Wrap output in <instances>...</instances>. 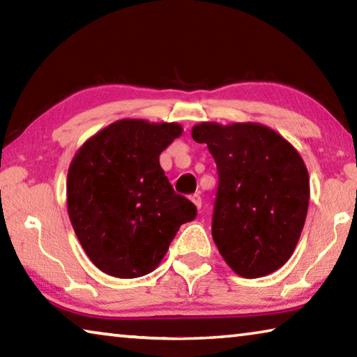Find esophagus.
I'll return each instance as SVG.
<instances>
[{"instance_id":"34e87169","label":"esophagus","mask_w":357,"mask_h":357,"mask_svg":"<svg viewBox=\"0 0 357 357\" xmlns=\"http://www.w3.org/2000/svg\"><path fill=\"white\" fill-rule=\"evenodd\" d=\"M190 202H192L193 204H195L197 209L202 208V197L198 195V193H193V195L190 197Z\"/></svg>"}]
</instances>
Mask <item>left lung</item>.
Listing matches in <instances>:
<instances>
[{"label": "left lung", "mask_w": 357, "mask_h": 357, "mask_svg": "<svg viewBox=\"0 0 357 357\" xmlns=\"http://www.w3.org/2000/svg\"><path fill=\"white\" fill-rule=\"evenodd\" d=\"M192 138L206 143L219 173L211 231L222 258L244 279L282 268L301 238L310 198L298 151L258 123H200Z\"/></svg>", "instance_id": "8db88e82"}]
</instances>
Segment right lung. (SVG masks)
Segmentation results:
<instances>
[{
  "label": "right lung",
  "instance_id": "right-lung-1",
  "mask_svg": "<svg viewBox=\"0 0 357 357\" xmlns=\"http://www.w3.org/2000/svg\"><path fill=\"white\" fill-rule=\"evenodd\" d=\"M178 123L119 119L88 138L68 172V213L89 259L108 275L135 279L159 266L197 208L174 193L159 155Z\"/></svg>",
  "mask_w": 357,
  "mask_h": 357
}]
</instances>
